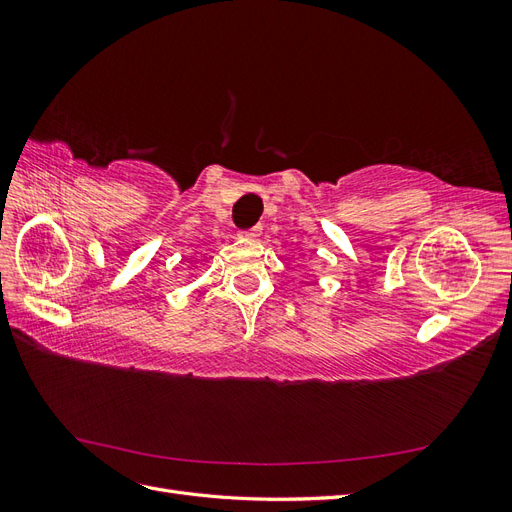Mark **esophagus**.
Instances as JSON below:
<instances>
[{
	"mask_svg": "<svg viewBox=\"0 0 512 512\" xmlns=\"http://www.w3.org/2000/svg\"><path fill=\"white\" fill-rule=\"evenodd\" d=\"M260 235H262V228H260V226L241 232V237H243V239H247V241H256Z\"/></svg>",
	"mask_w": 512,
	"mask_h": 512,
	"instance_id": "esophagus-1",
	"label": "esophagus"
}]
</instances>
